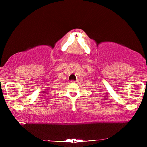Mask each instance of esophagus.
Segmentation results:
<instances>
[{"mask_svg":"<svg viewBox=\"0 0 147 147\" xmlns=\"http://www.w3.org/2000/svg\"><path fill=\"white\" fill-rule=\"evenodd\" d=\"M71 82H76V81H74V80H72V81H71Z\"/></svg>","mask_w":147,"mask_h":147,"instance_id":"34e87169","label":"esophagus"}]
</instances>
